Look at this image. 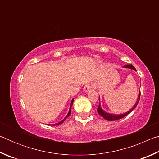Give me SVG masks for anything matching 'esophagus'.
<instances>
[{
  "label": "esophagus",
  "mask_w": 159,
  "mask_h": 159,
  "mask_svg": "<svg viewBox=\"0 0 159 159\" xmlns=\"http://www.w3.org/2000/svg\"><path fill=\"white\" fill-rule=\"evenodd\" d=\"M93 87L94 86L93 84H86L84 86V88H83V90H84L85 93H88V91H90L91 89H93Z\"/></svg>",
  "instance_id": "1"
}]
</instances>
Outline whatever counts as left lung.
I'll return each mask as SVG.
<instances>
[{"mask_svg": "<svg viewBox=\"0 0 159 159\" xmlns=\"http://www.w3.org/2000/svg\"><path fill=\"white\" fill-rule=\"evenodd\" d=\"M123 68H126V69H133L134 71H136V69L132 65V64H129V65H125L123 66ZM139 98H140V90L139 91V94H138V99H137V102L132 107V109L130 110H129L128 111L124 113V114H111V113H108L104 111V110L102 108L101 104L99 103V107L98 108V112L99 115H101L102 117L104 118H105L107 120H119L120 118H123V117H125L127 116L128 114H130L131 111H133V110L135 109V107L138 105L139 100ZM99 99L100 100V98L99 96Z\"/></svg>", "mask_w": 159, "mask_h": 159, "instance_id": "8db88e82", "label": "left lung"}]
</instances>
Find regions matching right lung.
Wrapping results in <instances>:
<instances>
[{"label":"right lung","mask_w":159,"mask_h":159,"mask_svg":"<svg viewBox=\"0 0 159 159\" xmlns=\"http://www.w3.org/2000/svg\"><path fill=\"white\" fill-rule=\"evenodd\" d=\"M74 98H73L71 99V104H70V107H69V112H68V114H67V115L64 118V119H62L61 120V121H60L59 123H55V124H52V125H60V124H61V123H62L64 120H66V118H68L69 116H70V114H71V106H72V104H73V102H74ZM48 125H50V124H48ZM52 125V124H51Z\"/></svg>","instance_id":"right-lung-1"}]
</instances>
